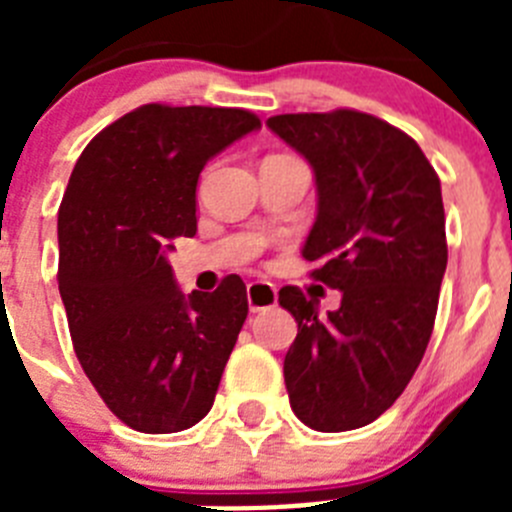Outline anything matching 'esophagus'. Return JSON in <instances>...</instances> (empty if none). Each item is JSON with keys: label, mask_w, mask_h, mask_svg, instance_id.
Masks as SVG:
<instances>
[{"label": "esophagus", "mask_w": 512, "mask_h": 512, "mask_svg": "<svg viewBox=\"0 0 512 512\" xmlns=\"http://www.w3.org/2000/svg\"><path fill=\"white\" fill-rule=\"evenodd\" d=\"M246 297L251 312L269 310V307L277 305V287L271 282H251L246 289Z\"/></svg>", "instance_id": "34e87169"}]
</instances>
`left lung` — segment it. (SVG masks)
Instances as JSON below:
<instances>
[{
  "label": "left lung",
  "mask_w": 512,
  "mask_h": 512,
  "mask_svg": "<svg viewBox=\"0 0 512 512\" xmlns=\"http://www.w3.org/2000/svg\"><path fill=\"white\" fill-rule=\"evenodd\" d=\"M266 125L315 171L318 217L302 256L318 264L312 279L341 289L328 315L302 289H279L297 320L284 356L289 405L315 431H354L392 408L431 341L449 259L441 182L410 135L366 112Z\"/></svg>",
  "instance_id": "1"
}]
</instances>
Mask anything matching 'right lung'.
Returning <instances> with one entry per match:
<instances>
[{
  "instance_id": "right-lung-1",
  "label": "right lung",
  "mask_w": 512,
  "mask_h": 512,
  "mask_svg": "<svg viewBox=\"0 0 512 512\" xmlns=\"http://www.w3.org/2000/svg\"><path fill=\"white\" fill-rule=\"evenodd\" d=\"M261 120L235 107L143 104L94 135L58 210V292L81 369L140 433H176L210 413L248 315L246 284L184 295L176 238L197 233V179Z\"/></svg>"
}]
</instances>
